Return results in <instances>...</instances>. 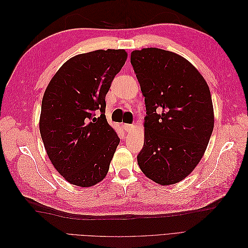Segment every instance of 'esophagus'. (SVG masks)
Returning <instances> with one entry per match:
<instances>
[{"mask_svg": "<svg viewBox=\"0 0 248 248\" xmlns=\"http://www.w3.org/2000/svg\"><path fill=\"white\" fill-rule=\"evenodd\" d=\"M123 128L126 130V131H129L133 128V125L132 124H124L123 125Z\"/></svg>", "mask_w": 248, "mask_h": 248, "instance_id": "esophagus-1", "label": "esophagus"}]
</instances>
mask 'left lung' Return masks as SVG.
I'll use <instances>...</instances> for the list:
<instances>
[{"label": "left lung", "instance_id": "left-lung-1", "mask_svg": "<svg viewBox=\"0 0 248 248\" xmlns=\"http://www.w3.org/2000/svg\"><path fill=\"white\" fill-rule=\"evenodd\" d=\"M130 63L147 110L138 163L156 183H178L197 167L211 138L214 115L209 87L196 67L169 50H133Z\"/></svg>", "mask_w": 248, "mask_h": 248}]
</instances>
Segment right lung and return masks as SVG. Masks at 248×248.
<instances>
[{
  "mask_svg": "<svg viewBox=\"0 0 248 248\" xmlns=\"http://www.w3.org/2000/svg\"><path fill=\"white\" fill-rule=\"evenodd\" d=\"M127 59L98 49L65 62L44 92L39 128L55 169L70 184L93 186L107 176L120 142L106 117V96Z\"/></svg>",
  "mask_w": 248,
  "mask_h": 248,
  "instance_id": "obj_1",
  "label": "right lung"
}]
</instances>
